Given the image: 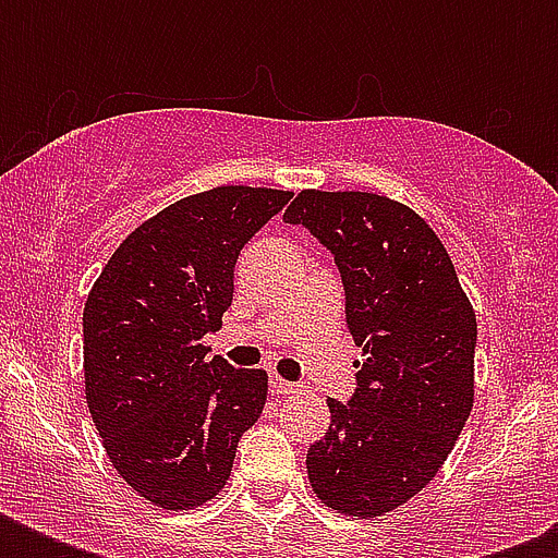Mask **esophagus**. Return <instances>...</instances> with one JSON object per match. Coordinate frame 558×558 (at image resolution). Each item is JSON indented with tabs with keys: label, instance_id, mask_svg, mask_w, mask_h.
Returning <instances> with one entry per match:
<instances>
[{
	"label": "esophagus",
	"instance_id": "esophagus-1",
	"mask_svg": "<svg viewBox=\"0 0 558 558\" xmlns=\"http://www.w3.org/2000/svg\"><path fill=\"white\" fill-rule=\"evenodd\" d=\"M269 388H271V393H298V390H301V385H295V381H287L283 376H278V373H271Z\"/></svg>",
	"mask_w": 558,
	"mask_h": 558
}]
</instances>
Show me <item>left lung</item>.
Segmentation results:
<instances>
[{
    "label": "left lung",
    "mask_w": 558,
    "mask_h": 558,
    "mask_svg": "<svg viewBox=\"0 0 558 558\" xmlns=\"http://www.w3.org/2000/svg\"><path fill=\"white\" fill-rule=\"evenodd\" d=\"M283 222L336 257L362 348L356 390L327 399L330 428L306 451V475L327 507L376 519L428 486L466 425L475 313L437 234L388 196L301 191Z\"/></svg>",
    "instance_id": "left-lung-1"
}]
</instances>
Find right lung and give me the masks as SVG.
Instances as JSON below:
<instances>
[{"mask_svg":"<svg viewBox=\"0 0 558 558\" xmlns=\"http://www.w3.org/2000/svg\"><path fill=\"white\" fill-rule=\"evenodd\" d=\"M289 196L228 185L173 202L118 245L86 298L89 414L118 475L156 507L210 501L263 414L266 371L208 359L202 336L231 306L243 245Z\"/></svg>","mask_w":558,"mask_h":558,"instance_id":"right-lung-1","label":"right lung"}]
</instances>
